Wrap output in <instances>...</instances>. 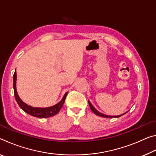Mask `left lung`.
Listing matches in <instances>:
<instances>
[{"instance_id":"left-lung-1","label":"left lung","mask_w":156,"mask_h":156,"mask_svg":"<svg viewBox=\"0 0 156 156\" xmlns=\"http://www.w3.org/2000/svg\"><path fill=\"white\" fill-rule=\"evenodd\" d=\"M88 102H89V107H90V109L95 114L97 115H99V116H101V117H104V118H118V117H120L121 115H123L124 114H125V113H123V114H121V115H117V116H112V115H105V114H103V113H100L98 111H97L96 109H95L94 107L93 106V105H91V103L90 102V101L89 100H88Z\"/></svg>"}]
</instances>
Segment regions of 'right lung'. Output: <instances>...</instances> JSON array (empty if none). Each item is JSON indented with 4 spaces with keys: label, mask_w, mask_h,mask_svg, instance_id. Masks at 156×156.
<instances>
[{
    "label": "right lung",
    "mask_w": 156,
    "mask_h": 156,
    "mask_svg": "<svg viewBox=\"0 0 156 156\" xmlns=\"http://www.w3.org/2000/svg\"><path fill=\"white\" fill-rule=\"evenodd\" d=\"M14 83H13V86H14V96L16 100L18 105L19 107L22 109L25 112H26L28 114H30L34 117H37L39 118H49L51 116H54L58 113L59 111L61 109L63 104H64L65 100L68 92H66L65 94L63 96L62 99L60 101L57 103L56 105L51 106L50 107H45V108H40V107H34L30 106V105H27L20 98L19 96L18 95L17 91H16V72H15L14 73Z\"/></svg>",
    "instance_id": "add662e5"
}]
</instances>
